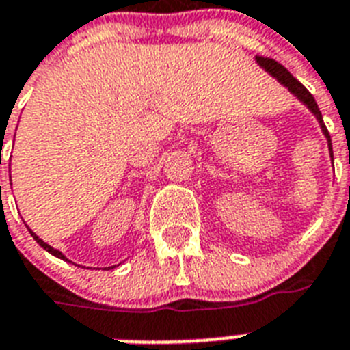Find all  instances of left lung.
<instances>
[{
    "instance_id": "left-lung-1",
    "label": "left lung",
    "mask_w": 350,
    "mask_h": 350,
    "mask_svg": "<svg viewBox=\"0 0 350 350\" xmlns=\"http://www.w3.org/2000/svg\"><path fill=\"white\" fill-rule=\"evenodd\" d=\"M257 62L264 68V70H266V72L269 73V75H273L275 79H277V81L282 84V86L288 88L289 92L293 93L298 100L302 102V104H306V106L309 107V111H311V113L317 116L318 124H320V127H322V131H323V135H325V138H327L329 152H331V158H332L331 136H329L327 127H325V124H323L322 113H320V109H318V104H317V100H314V96L311 95V93H309L306 88H304L302 82H298L297 79H295V77L282 66V64H278V62L273 61V59H268V57H257Z\"/></svg>"
}]
</instances>
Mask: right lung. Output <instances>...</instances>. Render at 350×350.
I'll return each instance as SVG.
<instances>
[{
	"label": "right lung",
	"instance_id": "add662e5",
	"mask_svg": "<svg viewBox=\"0 0 350 350\" xmlns=\"http://www.w3.org/2000/svg\"><path fill=\"white\" fill-rule=\"evenodd\" d=\"M28 230H30V228H28ZM30 234H32V237H33V239H36V241H37V244H39V246H41V248H44V250H46L48 254H52V255H55V257H57V258H62V260H68V258H66V257H64V255H62V254H61V252H59V250L52 248V246H50V244H46V243H44V241H42V239H39V237H37V235H36V234H33L32 230H30ZM113 268H115V266H113Z\"/></svg>",
	"mask_w": 350,
	"mask_h": 350
}]
</instances>
